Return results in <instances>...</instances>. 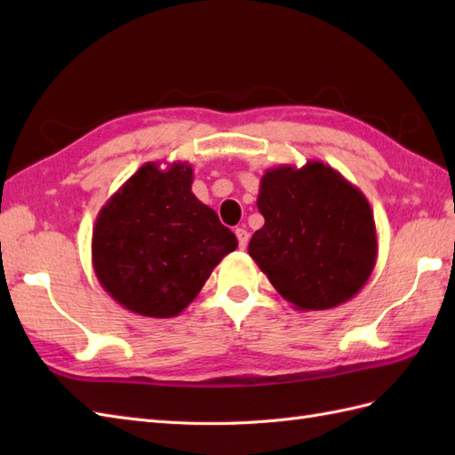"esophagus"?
Listing matches in <instances>:
<instances>
[{
	"label": "esophagus",
	"mask_w": 455,
	"mask_h": 455,
	"mask_svg": "<svg viewBox=\"0 0 455 455\" xmlns=\"http://www.w3.org/2000/svg\"><path fill=\"white\" fill-rule=\"evenodd\" d=\"M235 233H236V238H238V248L244 250L248 246V238H250L248 230L246 228H236Z\"/></svg>",
	"instance_id": "obj_1"
}]
</instances>
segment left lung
I'll use <instances>...</instances> for the list:
<instances>
[{
	"instance_id": "8db88e82",
	"label": "left lung",
	"mask_w": 455,
	"mask_h": 455,
	"mask_svg": "<svg viewBox=\"0 0 455 455\" xmlns=\"http://www.w3.org/2000/svg\"><path fill=\"white\" fill-rule=\"evenodd\" d=\"M256 203L266 222L248 254L299 311L334 308L367 283L377 262L373 211L340 172L318 160L269 168Z\"/></svg>"
}]
</instances>
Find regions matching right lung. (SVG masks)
<instances>
[{"mask_svg":"<svg viewBox=\"0 0 455 455\" xmlns=\"http://www.w3.org/2000/svg\"><path fill=\"white\" fill-rule=\"evenodd\" d=\"M147 162L101 207L92 262L101 287L131 313L178 316L222 258L235 233L191 191L188 162Z\"/></svg>","mask_w":455,"mask_h":455,"instance_id":"add662e5","label":"right lung"}]
</instances>
